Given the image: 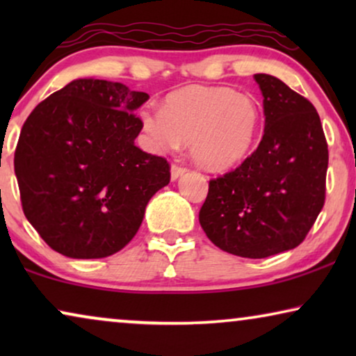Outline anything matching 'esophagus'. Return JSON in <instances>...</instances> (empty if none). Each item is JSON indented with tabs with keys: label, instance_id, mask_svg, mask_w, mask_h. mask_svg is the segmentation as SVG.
<instances>
[{
	"label": "esophagus",
	"instance_id": "esophagus-1",
	"mask_svg": "<svg viewBox=\"0 0 356 356\" xmlns=\"http://www.w3.org/2000/svg\"><path fill=\"white\" fill-rule=\"evenodd\" d=\"M186 172H188L186 167H181V165L173 163L172 165V179H178L181 175H184Z\"/></svg>",
	"mask_w": 356,
	"mask_h": 356
}]
</instances>
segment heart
Returning <instances> with one entry per match:
<instances>
[{
	"label": "heart",
	"instance_id": "b5f03b06",
	"mask_svg": "<svg viewBox=\"0 0 356 356\" xmlns=\"http://www.w3.org/2000/svg\"><path fill=\"white\" fill-rule=\"evenodd\" d=\"M144 133L159 152L189 140L196 162L227 170L245 160L259 139L262 113L257 100L228 87L188 86L165 97L163 108L144 106Z\"/></svg>",
	"mask_w": 356,
	"mask_h": 356
}]
</instances>
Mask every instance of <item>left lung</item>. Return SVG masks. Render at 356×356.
<instances>
[{
	"label": "left lung",
	"mask_w": 356,
	"mask_h": 356,
	"mask_svg": "<svg viewBox=\"0 0 356 356\" xmlns=\"http://www.w3.org/2000/svg\"><path fill=\"white\" fill-rule=\"evenodd\" d=\"M266 128L240 167L209 181L199 223L230 254L261 259L293 250L325 201L329 150L314 105L280 79L254 74Z\"/></svg>",
	"instance_id": "obj_1"
}]
</instances>
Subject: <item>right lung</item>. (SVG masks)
<instances>
[{"label":"right lung","instance_id":"obj_1","mask_svg":"<svg viewBox=\"0 0 356 356\" xmlns=\"http://www.w3.org/2000/svg\"><path fill=\"white\" fill-rule=\"evenodd\" d=\"M149 95L76 79L40 102L22 126L14 172L24 216L51 250L99 259L128 245L145 206L170 183L167 159L134 145Z\"/></svg>","mask_w":356,"mask_h":356}]
</instances>
